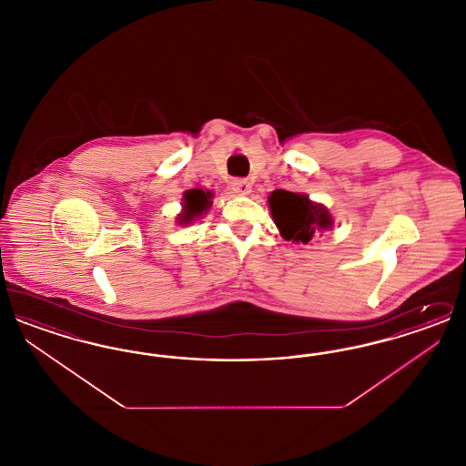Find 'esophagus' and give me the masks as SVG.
<instances>
[{"mask_svg":"<svg viewBox=\"0 0 466 466\" xmlns=\"http://www.w3.org/2000/svg\"><path fill=\"white\" fill-rule=\"evenodd\" d=\"M232 190L238 196H248L251 192V183L248 179H234L232 181Z\"/></svg>","mask_w":466,"mask_h":466,"instance_id":"obj_1","label":"esophagus"}]
</instances>
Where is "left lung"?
<instances>
[{
  "label": "left lung",
  "mask_w": 466,
  "mask_h": 466,
  "mask_svg": "<svg viewBox=\"0 0 466 466\" xmlns=\"http://www.w3.org/2000/svg\"><path fill=\"white\" fill-rule=\"evenodd\" d=\"M268 206L274 223L281 236L293 243H309L314 236L332 228L330 211L306 194H295L289 190H274L268 196Z\"/></svg>",
  "instance_id": "1"
}]
</instances>
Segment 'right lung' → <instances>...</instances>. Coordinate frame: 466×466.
Masks as SVG:
<instances>
[{
  "instance_id": "obj_1",
  "label": "right lung",
  "mask_w": 466,
  "mask_h": 466,
  "mask_svg": "<svg viewBox=\"0 0 466 466\" xmlns=\"http://www.w3.org/2000/svg\"><path fill=\"white\" fill-rule=\"evenodd\" d=\"M211 206V192H204L200 188H192L185 194L183 199V213L177 217L179 225H187L194 218H199L200 215L209 209Z\"/></svg>"
}]
</instances>
